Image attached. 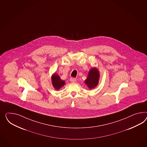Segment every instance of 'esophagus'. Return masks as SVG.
<instances>
[{
    "label": "esophagus",
    "instance_id": "34e87169",
    "mask_svg": "<svg viewBox=\"0 0 147 147\" xmlns=\"http://www.w3.org/2000/svg\"><path fill=\"white\" fill-rule=\"evenodd\" d=\"M70 81H71V82H76V78H71L70 79Z\"/></svg>",
    "mask_w": 147,
    "mask_h": 147
}]
</instances>
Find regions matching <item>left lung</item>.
Here are the masks:
<instances>
[{
    "mask_svg": "<svg viewBox=\"0 0 147 147\" xmlns=\"http://www.w3.org/2000/svg\"><path fill=\"white\" fill-rule=\"evenodd\" d=\"M99 79V73L97 68H92L89 71L87 79L84 82L87 84L88 87L92 89L98 85Z\"/></svg>",
    "mask_w": 147,
    "mask_h": 147,
    "instance_id": "1",
    "label": "left lung"
}]
</instances>
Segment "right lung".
Wrapping results in <instances>:
<instances>
[{
	"label": "right lung",
	"mask_w": 147,
	"mask_h": 147,
	"mask_svg": "<svg viewBox=\"0 0 147 147\" xmlns=\"http://www.w3.org/2000/svg\"><path fill=\"white\" fill-rule=\"evenodd\" d=\"M52 84L56 90H59L65 84V82L60 79L59 76L56 73L53 74L51 77Z\"/></svg>",
	"instance_id": "add662e5"
}]
</instances>
